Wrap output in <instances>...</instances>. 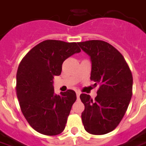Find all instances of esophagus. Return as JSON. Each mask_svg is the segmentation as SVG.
Segmentation results:
<instances>
[{"label": "esophagus", "instance_id": "esophagus-1", "mask_svg": "<svg viewBox=\"0 0 146 146\" xmlns=\"http://www.w3.org/2000/svg\"><path fill=\"white\" fill-rule=\"evenodd\" d=\"M76 94H77V98H79V97H80V94H81V93H80V92H77Z\"/></svg>", "mask_w": 146, "mask_h": 146}]
</instances>
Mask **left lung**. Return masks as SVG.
Segmentation results:
<instances>
[{"mask_svg":"<svg viewBox=\"0 0 146 146\" xmlns=\"http://www.w3.org/2000/svg\"><path fill=\"white\" fill-rule=\"evenodd\" d=\"M78 44L90 56V80L100 85L94 100L80 95L85 106L82 123L91 134H106L118 125L127 110L133 94L131 70L122 54L108 42L91 40Z\"/></svg>","mask_w":146,"mask_h":146,"instance_id":"1","label":"left lung"}]
</instances>
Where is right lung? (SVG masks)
I'll return each instance as SVG.
<instances>
[{"label": "right lung", "mask_w": 146, "mask_h": 146, "mask_svg": "<svg viewBox=\"0 0 146 146\" xmlns=\"http://www.w3.org/2000/svg\"><path fill=\"white\" fill-rule=\"evenodd\" d=\"M76 42L46 40L24 56L17 73V96L21 110L33 129L54 136L65 129L76 93L68 90L54 94L53 78L61 73L65 59L81 48Z\"/></svg>", "instance_id": "right-lung-1"}]
</instances>
